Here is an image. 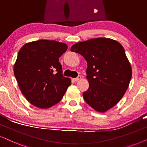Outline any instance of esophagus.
Segmentation results:
<instances>
[{"mask_svg": "<svg viewBox=\"0 0 147 147\" xmlns=\"http://www.w3.org/2000/svg\"><path fill=\"white\" fill-rule=\"evenodd\" d=\"M81 78H82V77H81V76H78V77L76 78H74V81L77 82V81H78V80H80V79H81Z\"/></svg>", "mask_w": 147, "mask_h": 147, "instance_id": "1", "label": "esophagus"}]
</instances>
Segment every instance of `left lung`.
<instances>
[{
	"mask_svg": "<svg viewBox=\"0 0 147 147\" xmlns=\"http://www.w3.org/2000/svg\"><path fill=\"white\" fill-rule=\"evenodd\" d=\"M71 51L87 61L89 88L83 93L88 105L106 112L121 100L132 77L131 66L121 44L108 38H96L72 45Z\"/></svg>",
	"mask_w": 147,
	"mask_h": 147,
	"instance_id": "obj_1",
	"label": "left lung"
}]
</instances>
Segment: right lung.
I'll list each match as a JSON object with an SVG mask.
<instances>
[{
    "label": "right lung",
    "mask_w": 147,
    "mask_h": 147,
    "mask_svg": "<svg viewBox=\"0 0 147 147\" xmlns=\"http://www.w3.org/2000/svg\"><path fill=\"white\" fill-rule=\"evenodd\" d=\"M65 43L39 40L19 50L14 74L24 96L31 104L48 108L62 99L71 80L62 74L59 57L67 51Z\"/></svg>",
    "instance_id": "add662e5"
}]
</instances>
